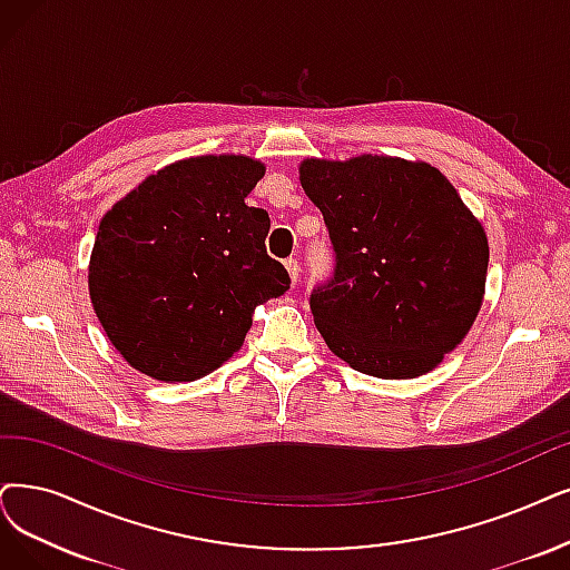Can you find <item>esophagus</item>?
<instances>
[{
    "label": "esophagus",
    "instance_id": "esophagus-1",
    "mask_svg": "<svg viewBox=\"0 0 570 570\" xmlns=\"http://www.w3.org/2000/svg\"><path fill=\"white\" fill-rule=\"evenodd\" d=\"M285 268H287V273H289V278H292V285L297 283V278H299V264H297V259H285Z\"/></svg>",
    "mask_w": 570,
    "mask_h": 570
}]
</instances>
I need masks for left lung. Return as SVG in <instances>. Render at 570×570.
Returning a JSON list of instances; mask_svg holds the SVG:
<instances>
[{"label": "left lung", "mask_w": 570, "mask_h": 570, "mask_svg": "<svg viewBox=\"0 0 570 570\" xmlns=\"http://www.w3.org/2000/svg\"><path fill=\"white\" fill-rule=\"evenodd\" d=\"M299 179L336 255L311 311L327 348L379 379L435 370L482 308L489 240L451 181L425 161L304 158Z\"/></svg>", "instance_id": "left-lung-1"}]
</instances>
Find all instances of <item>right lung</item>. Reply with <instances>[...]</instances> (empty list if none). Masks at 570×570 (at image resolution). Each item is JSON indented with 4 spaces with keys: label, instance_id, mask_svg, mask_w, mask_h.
<instances>
[{
    "label": "right lung",
    "instance_id": "right-lung-1",
    "mask_svg": "<svg viewBox=\"0 0 570 570\" xmlns=\"http://www.w3.org/2000/svg\"><path fill=\"white\" fill-rule=\"evenodd\" d=\"M266 168L243 154L181 158L105 213L88 264L98 321L156 381H196L229 360L289 276L266 255L268 213L245 206Z\"/></svg>",
    "mask_w": 570,
    "mask_h": 570
}]
</instances>
